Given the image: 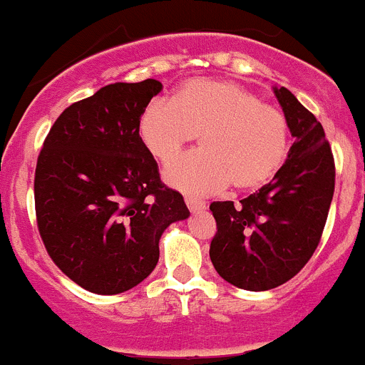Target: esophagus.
<instances>
[{
    "instance_id": "obj_1",
    "label": "esophagus",
    "mask_w": 365,
    "mask_h": 365,
    "mask_svg": "<svg viewBox=\"0 0 365 365\" xmlns=\"http://www.w3.org/2000/svg\"><path fill=\"white\" fill-rule=\"evenodd\" d=\"M186 205L191 212H200L205 209V202L195 197H186Z\"/></svg>"
}]
</instances>
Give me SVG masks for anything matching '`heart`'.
Masks as SVG:
<instances>
[{"instance_id": "heart-1", "label": "heart", "mask_w": 365, "mask_h": 365, "mask_svg": "<svg viewBox=\"0 0 365 365\" xmlns=\"http://www.w3.org/2000/svg\"><path fill=\"white\" fill-rule=\"evenodd\" d=\"M138 135L160 163L168 165L198 135L200 150L182 156L165 181L182 193L211 195L229 184L255 191L282 168L289 125L282 111L232 81L190 79L170 101L143 108Z\"/></svg>"}]
</instances>
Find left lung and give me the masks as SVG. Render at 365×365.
Instances as JSON below:
<instances>
[{
    "mask_svg": "<svg viewBox=\"0 0 365 365\" xmlns=\"http://www.w3.org/2000/svg\"><path fill=\"white\" fill-rule=\"evenodd\" d=\"M294 143L275 178L250 197L212 202L218 232L209 248L223 280L268 291L293 279L323 234L335 186V167L323 125L284 86H273Z\"/></svg>",
    "mask_w": 365,
    "mask_h": 365,
    "instance_id": "8db88e82",
    "label": "left lung"
}]
</instances>
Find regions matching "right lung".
<instances>
[{"mask_svg":"<svg viewBox=\"0 0 365 365\" xmlns=\"http://www.w3.org/2000/svg\"><path fill=\"white\" fill-rule=\"evenodd\" d=\"M161 90L156 79L103 86L56 118L38 154V232L55 264L90 293L138 286L156 268L161 234L190 216L138 135Z\"/></svg>","mask_w":365,"mask_h":365,"instance_id":"obj_1","label":"right lung"}]
</instances>
